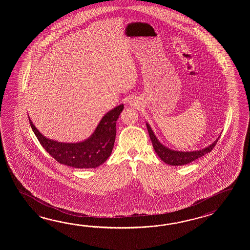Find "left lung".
<instances>
[{
  "label": "left lung",
  "instance_id": "obj_1",
  "mask_svg": "<svg viewBox=\"0 0 250 250\" xmlns=\"http://www.w3.org/2000/svg\"><path fill=\"white\" fill-rule=\"evenodd\" d=\"M146 127L148 130L149 137L151 138V141L153 144L154 151L156 152L157 155L159 156L161 160H163L165 164L167 165H174V166H180V165H187L189 164L195 160L198 159L199 157H202L203 155L208 154L212 151L215 145L217 144L219 138L208 147L197 150V151H193V152H180V151H174L167 148L164 145L160 143L159 140L154 136V132L152 128L150 127L148 124L146 123Z\"/></svg>",
  "mask_w": 250,
  "mask_h": 250
}]
</instances>
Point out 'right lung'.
<instances>
[{
    "mask_svg": "<svg viewBox=\"0 0 250 250\" xmlns=\"http://www.w3.org/2000/svg\"><path fill=\"white\" fill-rule=\"evenodd\" d=\"M123 108V104H121L107 112L90 138L80 143H61L48 139L38 131L30 118L28 120L42 147L58 163L78 169H89L104 164L112 154L116 136V121Z\"/></svg>",
    "mask_w": 250,
    "mask_h": 250,
    "instance_id": "right-lung-1",
    "label": "right lung"
}]
</instances>
